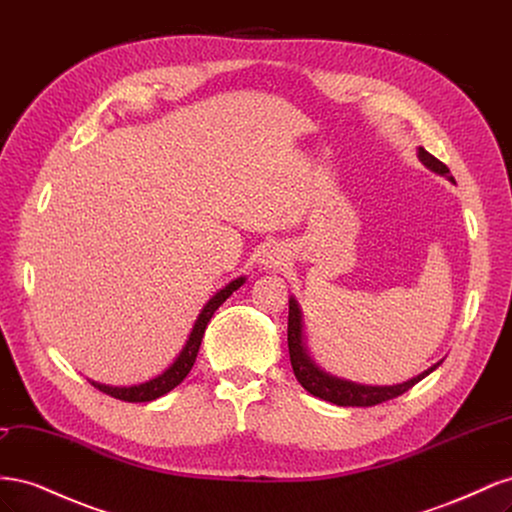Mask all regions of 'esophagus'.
Returning a JSON list of instances; mask_svg holds the SVG:
<instances>
[{
    "instance_id": "esophagus-1",
    "label": "esophagus",
    "mask_w": 512,
    "mask_h": 512,
    "mask_svg": "<svg viewBox=\"0 0 512 512\" xmlns=\"http://www.w3.org/2000/svg\"><path fill=\"white\" fill-rule=\"evenodd\" d=\"M262 262H265V265L271 269H275V267H280L282 265V256L280 254H277L275 250H271V252H267L265 256H262Z\"/></svg>"
}]
</instances>
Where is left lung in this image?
Wrapping results in <instances>:
<instances>
[{
	"instance_id": "left-lung-1",
	"label": "left lung",
	"mask_w": 512,
	"mask_h": 512,
	"mask_svg": "<svg viewBox=\"0 0 512 512\" xmlns=\"http://www.w3.org/2000/svg\"><path fill=\"white\" fill-rule=\"evenodd\" d=\"M418 158H421V162L429 170H433V173L455 181L451 177V170H448V166L444 162H440L438 158H433L431 153L425 151L423 147H418ZM288 352H290V363H292L294 376H297V380L301 382V386L307 393H312L314 397H320L324 401H331V404H335V406H361V408L378 406V404H382V401H389V399L404 395L406 391L412 389L414 384L421 382L425 376H429L431 371L440 367V363H442L440 361L436 365H431L416 378H412L404 384H393V386H367V384H356V382L339 380L335 376L324 374V371L318 369L314 365V361L309 359L305 348H303L301 309L294 299L288 301Z\"/></svg>"
}]
</instances>
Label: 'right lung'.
I'll return each instance as SVG.
<instances>
[{"mask_svg":"<svg viewBox=\"0 0 512 512\" xmlns=\"http://www.w3.org/2000/svg\"><path fill=\"white\" fill-rule=\"evenodd\" d=\"M243 282H245V277H237V280H232L226 288H222L220 292L213 294V297L207 301V305L203 307V312L198 314V318L194 322V329H192V333L188 337V342H185V346L179 352L175 363L170 365L164 371V374H160L158 378H153L149 382L134 384V386H106V384H98V382H91V384H94L98 391L111 395L115 399L128 401V404H141V401H153V399L166 395L168 391H173L175 386L181 384L183 378L188 376L190 369L194 367L200 342H203L205 329H207L211 316L215 314V309H218L230 297L232 292H235L237 288H241Z\"/></svg>","mask_w":512,"mask_h":512,"instance_id":"1","label":"right lung"}]
</instances>
